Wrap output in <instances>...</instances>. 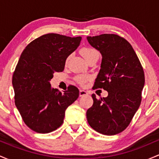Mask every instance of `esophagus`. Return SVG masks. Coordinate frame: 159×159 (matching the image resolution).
Returning <instances> with one entry per match:
<instances>
[{"instance_id":"esophagus-1","label":"esophagus","mask_w":159,"mask_h":159,"mask_svg":"<svg viewBox=\"0 0 159 159\" xmlns=\"http://www.w3.org/2000/svg\"><path fill=\"white\" fill-rule=\"evenodd\" d=\"M88 93H87V91L84 90H80L79 91V96H85V95H87Z\"/></svg>"}]
</instances>
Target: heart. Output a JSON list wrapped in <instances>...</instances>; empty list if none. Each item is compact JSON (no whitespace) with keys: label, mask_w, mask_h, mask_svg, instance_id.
<instances>
[{"label":"heart","mask_w":159,"mask_h":159,"mask_svg":"<svg viewBox=\"0 0 159 159\" xmlns=\"http://www.w3.org/2000/svg\"><path fill=\"white\" fill-rule=\"evenodd\" d=\"M81 55L84 57V58L86 60V61H89L90 58H92L93 57H94L95 55H97L98 54V53L97 52V51L95 50V49L92 48H83L81 50ZM89 79L88 76H84V75H79L78 76L76 80L79 84H85V82Z\"/></svg>","instance_id":"heart-1"}]
</instances>
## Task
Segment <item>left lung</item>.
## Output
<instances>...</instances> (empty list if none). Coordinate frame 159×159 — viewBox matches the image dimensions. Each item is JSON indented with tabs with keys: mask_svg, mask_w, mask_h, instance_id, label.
Masks as SVG:
<instances>
[{
	"mask_svg": "<svg viewBox=\"0 0 159 159\" xmlns=\"http://www.w3.org/2000/svg\"><path fill=\"white\" fill-rule=\"evenodd\" d=\"M87 39L102 57L94 87L108 93L99 99L92 95L87 122L100 134L114 135L126 129L140 106L145 82L143 67L130 43L120 36L102 34Z\"/></svg>",
	"mask_w": 159,
	"mask_h": 159,
	"instance_id": "8db88e82",
	"label": "left lung"
}]
</instances>
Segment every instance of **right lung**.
<instances>
[{"label":"right lung","mask_w":159,"mask_h":159,"mask_svg":"<svg viewBox=\"0 0 159 159\" xmlns=\"http://www.w3.org/2000/svg\"><path fill=\"white\" fill-rule=\"evenodd\" d=\"M81 37L48 34L34 39L21 53L12 76L15 104L25 123L34 132L49 133L63 123L65 111L79 96L75 86L63 93L52 88L54 72H63L66 58Z\"/></svg>","instance_id":"add662e5"}]
</instances>
